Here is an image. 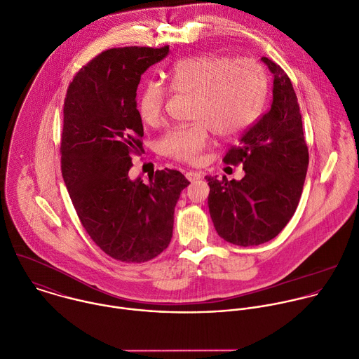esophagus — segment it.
<instances>
[{
    "instance_id": "obj_1",
    "label": "esophagus",
    "mask_w": 359,
    "mask_h": 359,
    "mask_svg": "<svg viewBox=\"0 0 359 359\" xmlns=\"http://www.w3.org/2000/svg\"><path fill=\"white\" fill-rule=\"evenodd\" d=\"M186 177H187L189 182H196V180H198L201 177V173L196 172V170H190V172L186 173Z\"/></svg>"
}]
</instances>
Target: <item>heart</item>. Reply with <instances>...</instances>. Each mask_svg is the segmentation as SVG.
I'll return each mask as SVG.
<instances>
[{
	"label": "heart",
	"instance_id": "1",
	"mask_svg": "<svg viewBox=\"0 0 359 359\" xmlns=\"http://www.w3.org/2000/svg\"><path fill=\"white\" fill-rule=\"evenodd\" d=\"M170 87L194 95L191 118L196 123L166 133L162 151L183 162H196L210 144L208 128L229 138L244 131L257 118L265 97L266 77L252 60H235L212 53L186 57L169 70ZM168 90L159 81H148L137 101L138 114L148 126L162 118Z\"/></svg>",
	"mask_w": 359,
	"mask_h": 359
}]
</instances>
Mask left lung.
I'll list each match as a JSON object with an SVG mask.
<instances>
[{
  "mask_svg": "<svg viewBox=\"0 0 359 359\" xmlns=\"http://www.w3.org/2000/svg\"><path fill=\"white\" fill-rule=\"evenodd\" d=\"M261 60L273 74L271 108L222 159L224 163H241L245 176L241 180L205 176L215 231L226 243L240 247L268 243L286 226L297 208L309 166L292 81L280 66L268 57Z\"/></svg>",
  "mask_w": 359,
  "mask_h": 359,
  "instance_id": "8db88e82",
  "label": "left lung"
}]
</instances>
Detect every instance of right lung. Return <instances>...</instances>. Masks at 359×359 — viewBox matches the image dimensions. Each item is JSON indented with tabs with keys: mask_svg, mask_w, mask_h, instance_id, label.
I'll return each mask as SVG.
<instances>
[{
	"mask_svg": "<svg viewBox=\"0 0 359 359\" xmlns=\"http://www.w3.org/2000/svg\"><path fill=\"white\" fill-rule=\"evenodd\" d=\"M169 46L118 48L93 59L73 79L63 107L62 175L91 240L111 258L147 262L173 233L175 207L189 180L177 170L133 180V154L142 151L137 109L141 76Z\"/></svg>",
	"mask_w": 359,
	"mask_h": 359,
	"instance_id": "1",
	"label": "right lung"
}]
</instances>
